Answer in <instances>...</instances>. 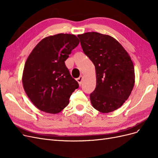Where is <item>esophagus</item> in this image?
Segmentation results:
<instances>
[{
	"instance_id": "obj_1",
	"label": "esophagus",
	"mask_w": 158,
	"mask_h": 158,
	"mask_svg": "<svg viewBox=\"0 0 158 158\" xmlns=\"http://www.w3.org/2000/svg\"><path fill=\"white\" fill-rule=\"evenodd\" d=\"M83 80V76H80L79 78H78L77 79H76V80H77V82H78V84L80 85H81V84H82V81Z\"/></svg>"
}]
</instances>
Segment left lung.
<instances>
[{"instance_id":"1","label":"left lung","mask_w":158,"mask_h":158,"mask_svg":"<svg viewBox=\"0 0 158 158\" xmlns=\"http://www.w3.org/2000/svg\"><path fill=\"white\" fill-rule=\"evenodd\" d=\"M84 54L92 61L96 87L90 94L92 106L102 113L121 107L128 98L135 82L130 56L113 37L98 32L78 35Z\"/></svg>"}]
</instances>
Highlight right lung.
<instances>
[{"label":"right lung","mask_w":158,"mask_h":158,"mask_svg":"<svg viewBox=\"0 0 158 158\" xmlns=\"http://www.w3.org/2000/svg\"><path fill=\"white\" fill-rule=\"evenodd\" d=\"M79 42L73 34L49 36L43 39L28 56L23 72V86L31 102L41 111L52 114L60 112L78 88V83L71 76L64 61Z\"/></svg>","instance_id":"1"}]
</instances>
